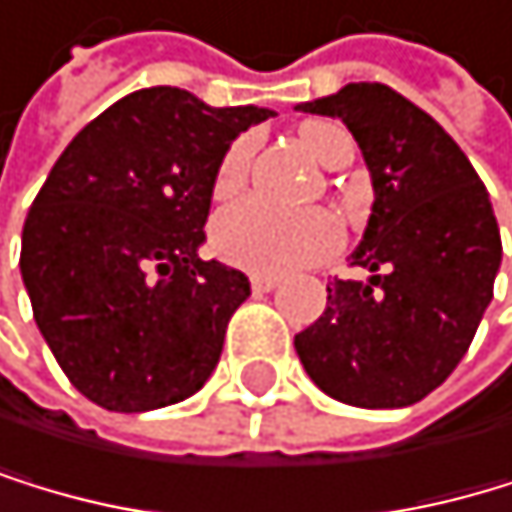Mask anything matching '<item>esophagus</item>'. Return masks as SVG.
Here are the masks:
<instances>
[{"label":"esophagus","mask_w":512,"mask_h":512,"mask_svg":"<svg viewBox=\"0 0 512 512\" xmlns=\"http://www.w3.org/2000/svg\"><path fill=\"white\" fill-rule=\"evenodd\" d=\"M280 277H270V273H251V289L254 292H270V289H277Z\"/></svg>","instance_id":"1"}]
</instances>
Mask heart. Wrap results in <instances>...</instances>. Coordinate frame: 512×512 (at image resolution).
Segmentation results:
<instances>
[{"label":"heart","instance_id":"1","mask_svg":"<svg viewBox=\"0 0 512 512\" xmlns=\"http://www.w3.org/2000/svg\"><path fill=\"white\" fill-rule=\"evenodd\" d=\"M299 144L308 157L324 169H343L352 160V138L336 122H305L299 128ZM254 153L251 138L232 141L226 157L217 166L213 176V194L220 201L232 198L245 185L248 163ZM340 223L324 210L308 213H280L261 201H242L226 207L217 223H213V251L223 261L254 270V273H280L299 270L308 264H318L340 248Z\"/></svg>","mask_w":512,"mask_h":512}]
</instances>
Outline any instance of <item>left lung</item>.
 <instances>
[{"instance_id":"left-lung-1","label":"left lung","mask_w":512,"mask_h":512,"mask_svg":"<svg viewBox=\"0 0 512 512\" xmlns=\"http://www.w3.org/2000/svg\"><path fill=\"white\" fill-rule=\"evenodd\" d=\"M302 112L343 119L371 172L374 204L352 251L371 277L333 280L295 352L327 396L403 409L466 355L500 270V229L469 157L387 84H346Z\"/></svg>"}]
</instances>
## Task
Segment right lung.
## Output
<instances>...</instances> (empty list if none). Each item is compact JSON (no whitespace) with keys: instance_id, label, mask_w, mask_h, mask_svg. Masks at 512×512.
<instances>
[{"instance_id":"right-lung-1","label":"right lung","mask_w":512,"mask_h":512,"mask_svg":"<svg viewBox=\"0 0 512 512\" xmlns=\"http://www.w3.org/2000/svg\"><path fill=\"white\" fill-rule=\"evenodd\" d=\"M270 116L179 87L112 103L62 150L21 232V280L65 377L109 412L188 400L213 374L251 283L201 261L213 176Z\"/></svg>"}]
</instances>
